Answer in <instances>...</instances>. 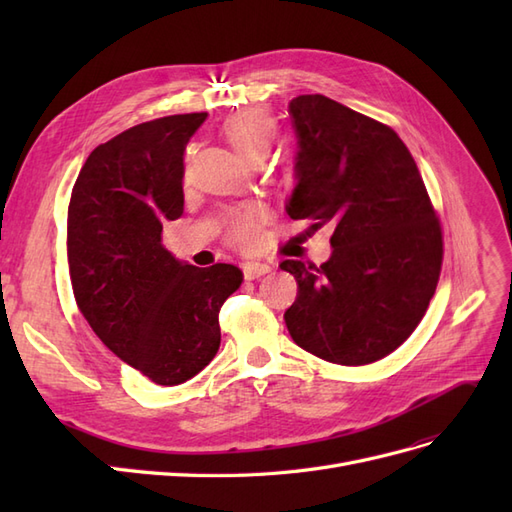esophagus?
<instances>
[{
    "label": "esophagus",
    "mask_w": 512,
    "mask_h": 512,
    "mask_svg": "<svg viewBox=\"0 0 512 512\" xmlns=\"http://www.w3.org/2000/svg\"><path fill=\"white\" fill-rule=\"evenodd\" d=\"M271 273V265H267V262H256V260H250V262H243V275L245 280H258V277Z\"/></svg>",
    "instance_id": "1"
}]
</instances>
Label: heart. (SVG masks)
<instances>
[{
	"instance_id": "b5f03b06",
	"label": "heart",
	"mask_w": 512,
	"mask_h": 512,
	"mask_svg": "<svg viewBox=\"0 0 512 512\" xmlns=\"http://www.w3.org/2000/svg\"><path fill=\"white\" fill-rule=\"evenodd\" d=\"M224 136L247 162L267 158L277 138V121L262 108H243L224 123ZM265 213L258 207L235 209L226 215V235L243 250H254L262 239Z\"/></svg>"
}]
</instances>
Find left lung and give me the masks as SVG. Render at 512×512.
Returning a JSON list of instances; mask_svg holds the SVG:
<instances>
[{
	"mask_svg": "<svg viewBox=\"0 0 512 512\" xmlns=\"http://www.w3.org/2000/svg\"><path fill=\"white\" fill-rule=\"evenodd\" d=\"M297 134L292 220L333 226L320 267L284 260L299 297L284 314L294 344L337 365L399 348L436 292L442 230L404 141L327 96L290 100Z\"/></svg>",
	"mask_w": 512,
	"mask_h": 512,
	"instance_id": "1",
	"label": "left lung"
}]
</instances>
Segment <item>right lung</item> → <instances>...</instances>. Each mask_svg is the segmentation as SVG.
<instances>
[{
	"instance_id": "1",
	"label": "right lung",
	"mask_w": 512,
	"mask_h": 512,
	"mask_svg": "<svg viewBox=\"0 0 512 512\" xmlns=\"http://www.w3.org/2000/svg\"><path fill=\"white\" fill-rule=\"evenodd\" d=\"M207 113L170 115L89 153L68 207V267L76 305L104 346L151 382L175 386L220 348V309L243 273L198 269L162 245L183 213V151Z\"/></svg>"
}]
</instances>
